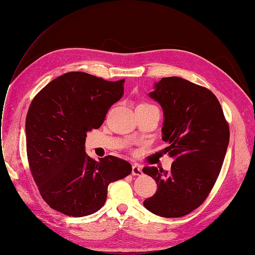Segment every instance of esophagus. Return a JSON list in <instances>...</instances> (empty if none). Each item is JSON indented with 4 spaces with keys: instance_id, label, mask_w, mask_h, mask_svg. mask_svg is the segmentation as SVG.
I'll use <instances>...</instances> for the list:
<instances>
[{
    "instance_id": "obj_1",
    "label": "esophagus",
    "mask_w": 255,
    "mask_h": 255,
    "mask_svg": "<svg viewBox=\"0 0 255 255\" xmlns=\"http://www.w3.org/2000/svg\"><path fill=\"white\" fill-rule=\"evenodd\" d=\"M132 174L133 175H141L142 174V170H141V167L139 165H133L132 167Z\"/></svg>"
}]
</instances>
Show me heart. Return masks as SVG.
Returning <instances> with one entry per match:
<instances>
[{
    "mask_svg": "<svg viewBox=\"0 0 255 255\" xmlns=\"http://www.w3.org/2000/svg\"><path fill=\"white\" fill-rule=\"evenodd\" d=\"M141 105H146V104H141Z\"/></svg>",
    "mask_w": 255,
    "mask_h": 255,
    "instance_id": "1",
    "label": "heart"
}]
</instances>
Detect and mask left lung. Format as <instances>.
I'll return each instance as SVG.
<instances>
[{
	"label": "left lung",
	"instance_id": "1",
	"mask_svg": "<svg viewBox=\"0 0 255 255\" xmlns=\"http://www.w3.org/2000/svg\"><path fill=\"white\" fill-rule=\"evenodd\" d=\"M149 97L163 109V150L173 158L170 171L143 167L157 184L146 210L177 218L202 204L219 175L230 139L221 105L211 90L177 76L154 84Z\"/></svg>",
	"mask_w": 255,
	"mask_h": 255
}]
</instances>
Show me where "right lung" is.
Returning <instances> with one entry per match:
<instances>
[{"label": "right lung", "mask_w": 255, "mask_h": 255, "mask_svg": "<svg viewBox=\"0 0 255 255\" xmlns=\"http://www.w3.org/2000/svg\"><path fill=\"white\" fill-rule=\"evenodd\" d=\"M123 84L68 72L34 98L25 121L27 158L53 210L72 217L94 214L104 205L110 183L132 172L127 160L109 155L97 161L85 152L87 132L102 126L107 111L122 98Z\"/></svg>", "instance_id": "right-lung-1"}]
</instances>
